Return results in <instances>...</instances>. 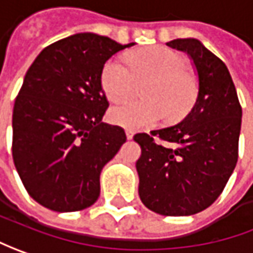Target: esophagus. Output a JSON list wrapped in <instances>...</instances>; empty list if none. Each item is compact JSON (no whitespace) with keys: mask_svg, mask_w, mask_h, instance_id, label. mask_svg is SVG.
I'll return each mask as SVG.
<instances>
[{"mask_svg":"<svg viewBox=\"0 0 253 253\" xmlns=\"http://www.w3.org/2000/svg\"><path fill=\"white\" fill-rule=\"evenodd\" d=\"M133 135H134V133H133L131 130H126V137L128 138V140H131V138H133Z\"/></svg>","mask_w":253,"mask_h":253,"instance_id":"1","label":"esophagus"}]
</instances>
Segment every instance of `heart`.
I'll return each mask as SVG.
<instances>
[{
  "instance_id": "heart-1",
  "label": "heart",
  "mask_w": 253,
  "mask_h": 253,
  "mask_svg": "<svg viewBox=\"0 0 253 253\" xmlns=\"http://www.w3.org/2000/svg\"><path fill=\"white\" fill-rule=\"evenodd\" d=\"M127 64L110 58L102 68L100 86L106 98L120 102L134 95L138 84L147 83L140 91L144 100H131L112 108L113 125L128 130H141L161 120L173 125L186 118L196 106L200 83L190 71L185 54L167 46H154L131 51Z\"/></svg>"
}]
</instances>
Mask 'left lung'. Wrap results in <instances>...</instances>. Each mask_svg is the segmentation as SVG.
Masks as SVG:
<instances>
[{
    "label": "left lung",
    "instance_id": "8db88e82",
    "mask_svg": "<svg viewBox=\"0 0 253 253\" xmlns=\"http://www.w3.org/2000/svg\"><path fill=\"white\" fill-rule=\"evenodd\" d=\"M169 47L192 57L200 83L196 106L175 126L133 137L138 195L147 209L169 217L192 215L222 193L238 161L242 108L228 68L196 39Z\"/></svg>",
    "mask_w": 253,
    "mask_h": 253
}]
</instances>
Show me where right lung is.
I'll use <instances>...</instances> for the list:
<instances>
[{"label":"right lung","instance_id":"1","mask_svg":"<svg viewBox=\"0 0 253 253\" xmlns=\"http://www.w3.org/2000/svg\"><path fill=\"white\" fill-rule=\"evenodd\" d=\"M134 43L78 33L44 48L25 75L12 115V158L29 196L48 210L80 211L100 193V172L126 143L102 123L109 103L103 64Z\"/></svg>","mask_w":253,"mask_h":253}]
</instances>
